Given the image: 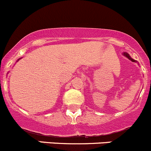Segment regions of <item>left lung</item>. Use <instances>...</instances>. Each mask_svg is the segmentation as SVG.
Wrapping results in <instances>:
<instances>
[{
    "instance_id": "obj_1",
    "label": "left lung",
    "mask_w": 151,
    "mask_h": 151,
    "mask_svg": "<svg viewBox=\"0 0 151 151\" xmlns=\"http://www.w3.org/2000/svg\"><path fill=\"white\" fill-rule=\"evenodd\" d=\"M124 55H125V56H126V57H128V59H130V60L132 61V62H136L135 60H134V59H131V57H130V56H129V55H128V53H124Z\"/></svg>"
}]
</instances>
